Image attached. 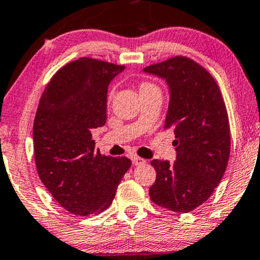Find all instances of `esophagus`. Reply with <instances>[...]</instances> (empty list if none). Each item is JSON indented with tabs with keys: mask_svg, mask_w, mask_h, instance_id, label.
I'll return each instance as SVG.
<instances>
[{
	"mask_svg": "<svg viewBox=\"0 0 260 260\" xmlns=\"http://www.w3.org/2000/svg\"><path fill=\"white\" fill-rule=\"evenodd\" d=\"M133 164L135 165V166L143 165V164H146V160L142 159V158H140V156H134V158H133Z\"/></svg>",
	"mask_w": 260,
	"mask_h": 260,
	"instance_id": "1",
	"label": "esophagus"
}]
</instances>
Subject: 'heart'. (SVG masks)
Here are the masks:
<instances>
[{
    "mask_svg": "<svg viewBox=\"0 0 260 260\" xmlns=\"http://www.w3.org/2000/svg\"><path fill=\"white\" fill-rule=\"evenodd\" d=\"M153 89H158V86L153 84V83H149V82H143L142 84H141L140 90H141V91H146V90H153ZM112 96H113V91H110V92H108V100H111Z\"/></svg>",
    "mask_w": 260,
    "mask_h": 260,
    "instance_id": "1",
    "label": "heart"
}]
</instances>
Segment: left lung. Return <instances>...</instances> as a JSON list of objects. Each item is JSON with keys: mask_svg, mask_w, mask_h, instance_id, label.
I'll use <instances>...</instances> for the list:
<instances>
[{"mask_svg": "<svg viewBox=\"0 0 260 260\" xmlns=\"http://www.w3.org/2000/svg\"><path fill=\"white\" fill-rule=\"evenodd\" d=\"M143 71L164 78L170 90L165 129L175 131L176 161L154 159L149 197L160 207L187 213L219 184L230 154L228 112L216 81L194 60L175 56Z\"/></svg>", "mask_w": 260, "mask_h": 260, "instance_id": "left-lung-1", "label": "left lung"}]
</instances>
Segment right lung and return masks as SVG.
<instances>
[{
    "mask_svg": "<svg viewBox=\"0 0 260 260\" xmlns=\"http://www.w3.org/2000/svg\"><path fill=\"white\" fill-rule=\"evenodd\" d=\"M125 66L81 57L52 77L41 96L34 121V152L38 176L69 212L91 216L113 201L130 169L126 156L95 150L91 130L107 119V90Z\"/></svg>",
    "mask_w": 260,
    "mask_h": 260,
    "instance_id": "obj_1",
    "label": "right lung"
}]
</instances>
